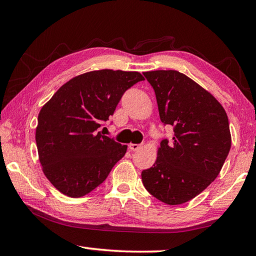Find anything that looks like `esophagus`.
Segmentation results:
<instances>
[{
    "label": "esophagus",
    "mask_w": 256,
    "mask_h": 256,
    "mask_svg": "<svg viewBox=\"0 0 256 256\" xmlns=\"http://www.w3.org/2000/svg\"><path fill=\"white\" fill-rule=\"evenodd\" d=\"M142 146V144H130V146H128V148L131 149L132 151H136V150H138Z\"/></svg>",
    "instance_id": "34e87169"
}]
</instances>
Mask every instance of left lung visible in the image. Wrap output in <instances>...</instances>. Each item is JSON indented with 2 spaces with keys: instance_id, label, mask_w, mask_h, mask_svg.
<instances>
[{
  "instance_id": "1",
  "label": "left lung",
  "mask_w": 256,
  "mask_h": 256,
  "mask_svg": "<svg viewBox=\"0 0 256 256\" xmlns=\"http://www.w3.org/2000/svg\"><path fill=\"white\" fill-rule=\"evenodd\" d=\"M144 74L154 90L160 120L174 126V136L160 142L154 166L142 172V183L159 201L182 204L204 190L222 170L232 146L226 110L178 71Z\"/></svg>"
}]
</instances>
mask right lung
I'll list each match as a JSON object with an SVG mask.
<instances>
[{"label": "right lung", "instance_id": "obj_1", "mask_svg": "<svg viewBox=\"0 0 256 256\" xmlns=\"http://www.w3.org/2000/svg\"><path fill=\"white\" fill-rule=\"evenodd\" d=\"M144 80L140 72H86L64 84L42 107L36 128L38 158L52 184L64 196L81 198L107 178L128 146L99 132L123 94Z\"/></svg>", "mask_w": 256, "mask_h": 256}]
</instances>
